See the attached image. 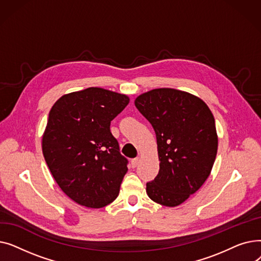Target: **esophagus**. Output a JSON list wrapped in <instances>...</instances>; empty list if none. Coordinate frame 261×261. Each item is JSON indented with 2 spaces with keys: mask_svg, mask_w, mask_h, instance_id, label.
<instances>
[{
  "mask_svg": "<svg viewBox=\"0 0 261 261\" xmlns=\"http://www.w3.org/2000/svg\"><path fill=\"white\" fill-rule=\"evenodd\" d=\"M139 162H140V159H139V158H135V159H132V160H131V166H132V168H135L136 166H138V164H139Z\"/></svg>",
  "mask_w": 261,
  "mask_h": 261,
  "instance_id": "esophagus-1",
  "label": "esophagus"
}]
</instances>
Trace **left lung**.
<instances>
[{
  "instance_id": "1",
  "label": "left lung",
  "mask_w": 261,
  "mask_h": 261,
  "mask_svg": "<svg viewBox=\"0 0 261 261\" xmlns=\"http://www.w3.org/2000/svg\"><path fill=\"white\" fill-rule=\"evenodd\" d=\"M134 103L156 136L160 170L147 183V195L164 206H177L211 174L218 150L214 115L198 96L170 88L143 93Z\"/></svg>"
}]
</instances>
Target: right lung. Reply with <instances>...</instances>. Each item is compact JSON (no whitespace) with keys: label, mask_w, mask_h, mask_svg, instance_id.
Wrapping results in <instances>:
<instances>
[{"label":"right lung","mask_w":261,"mask_h":261,"mask_svg":"<svg viewBox=\"0 0 261 261\" xmlns=\"http://www.w3.org/2000/svg\"><path fill=\"white\" fill-rule=\"evenodd\" d=\"M130 98L102 88L64 94L51 107L42 152L63 193L82 206L101 208L119 194L128 171L110 123Z\"/></svg>","instance_id":"obj_1"}]
</instances>
